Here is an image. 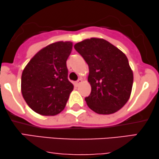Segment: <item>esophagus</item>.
Segmentation results:
<instances>
[{"instance_id": "34e87169", "label": "esophagus", "mask_w": 159, "mask_h": 159, "mask_svg": "<svg viewBox=\"0 0 159 159\" xmlns=\"http://www.w3.org/2000/svg\"><path fill=\"white\" fill-rule=\"evenodd\" d=\"M82 82V80L81 79V78H80V79L77 80V81H76V84H77V85L78 86V85H80V84H81Z\"/></svg>"}]
</instances>
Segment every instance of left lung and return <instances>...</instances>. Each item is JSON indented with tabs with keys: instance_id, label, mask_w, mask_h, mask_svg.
Here are the masks:
<instances>
[{
	"instance_id": "1",
	"label": "left lung",
	"mask_w": 159,
	"mask_h": 159,
	"mask_svg": "<svg viewBox=\"0 0 159 159\" xmlns=\"http://www.w3.org/2000/svg\"><path fill=\"white\" fill-rule=\"evenodd\" d=\"M89 66L88 81L91 93L85 102L90 110L110 115L120 110L129 101L134 75L127 57L107 41L84 39L75 45Z\"/></svg>"
}]
</instances>
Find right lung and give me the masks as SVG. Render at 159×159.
I'll return each instance as SVG.
<instances>
[{"instance_id":"add662e5","label":"right lung","mask_w":159,"mask_h":159,"mask_svg":"<svg viewBox=\"0 0 159 159\" xmlns=\"http://www.w3.org/2000/svg\"><path fill=\"white\" fill-rule=\"evenodd\" d=\"M71 42H57L39 50L25 67L21 92L31 110L54 116L64 110L74 85L68 80L66 61Z\"/></svg>"}]
</instances>
